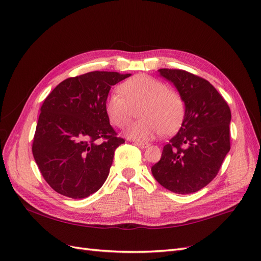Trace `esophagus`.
<instances>
[{"label":"esophagus","mask_w":261,"mask_h":261,"mask_svg":"<svg viewBox=\"0 0 261 261\" xmlns=\"http://www.w3.org/2000/svg\"><path fill=\"white\" fill-rule=\"evenodd\" d=\"M134 144H135L136 146H138L139 148H146V147H148L149 146V144L148 143H144V141H134Z\"/></svg>","instance_id":"34e87169"}]
</instances>
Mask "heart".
Returning a JSON list of instances; mask_svg holds the SVG:
<instances>
[{"label": "heart", "instance_id": "b5f03b06", "mask_svg": "<svg viewBox=\"0 0 261 261\" xmlns=\"http://www.w3.org/2000/svg\"><path fill=\"white\" fill-rule=\"evenodd\" d=\"M120 92H112L106 101V112L115 127L124 129L129 125L139 109V121L134 123L127 136L146 141L175 130L185 113V103L180 94L169 89L167 84L148 75L132 77L120 86Z\"/></svg>", "mask_w": 261, "mask_h": 261}]
</instances>
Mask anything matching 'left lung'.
Returning a JSON list of instances; mask_svg holds the SVG:
<instances>
[{
    "instance_id": "1",
    "label": "left lung",
    "mask_w": 261,
    "mask_h": 261,
    "mask_svg": "<svg viewBox=\"0 0 261 261\" xmlns=\"http://www.w3.org/2000/svg\"><path fill=\"white\" fill-rule=\"evenodd\" d=\"M185 102L178 133L151 168L153 177L176 194L200 191L215 178L231 149V110L208 81L183 69L161 68Z\"/></svg>"
}]
</instances>
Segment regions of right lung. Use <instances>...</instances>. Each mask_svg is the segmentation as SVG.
Masks as SVG:
<instances>
[{"label": "right lung", "instance_id": "right-lung-1", "mask_svg": "<svg viewBox=\"0 0 261 261\" xmlns=\"http://www.w3.org/2000/svg\"><path fill=\"white\" fill-rule=\"evenodd\" d=\"M129 76L94 70L69 77L43 101L31 149L57 193L82 199L103 185L115 149L125 143L110 125L106 101L111 86Z\"/></svg>", "mask_w": 261, "mask_h": 261}]
</instances>
